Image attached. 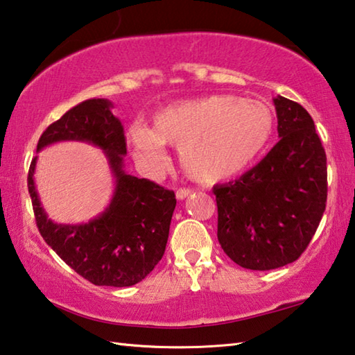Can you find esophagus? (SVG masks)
<instances>
[{"mask_svg": "<svg viewBox=\"0 0 355 355\" xmlns=\"http://www.w3.org/2000/svg\"><path fill=\"white\" fill-rule=\"evenodd\" d=\"M192 189H188V188H180L178 191H177V198L178 200H184V198H188L191 194H192Z\"/></svg>", "mask_w": 355, "mask_h": 355, "instance_id": "esophagus-1", "label": "esophagus"}]
</instances>
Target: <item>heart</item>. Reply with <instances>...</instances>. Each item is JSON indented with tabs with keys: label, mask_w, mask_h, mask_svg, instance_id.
Wrapping results in <instances>:
<instances>
[{
	"label": "heart",
	"mask_w": 355,
	"mask_h": 355,
	"mask_svg": "<svg viewBox=\"0 0 355 355\" xmlns=\"http://www.w3.org/2000/svg\"><path fill=\"white\" fill-rule=\"evenodd\" d=\"M152 128L133 122L127 139L143 163L157 169L164 144L178 147V161L189 178L217 183L237 175L266 149L275 128L270 107L257 99L211 94L182 101L152 114Z\"/></svg>",
	"instance_id": "heart-1"
}]
</instances>
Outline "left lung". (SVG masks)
Masks as SVG:
<instances>
[{
    "mask_svg": "<svg viewBox=\"0 0 355 355\" xmlns=\"http://www.w3.org/2000/svg\"><path fill=\"white\" fill-rule=\"evenodd\" d=\"M279 141L234 182L214 186L217 239L237 266L273 270L298 259L326 209V152L298 102L273 99Z\"/></svg>",
    "mask_w": 355,
    "mask_h": 355,
    "instance_id": "left-lung-1",
    "label": "left lung"
}]
</instances>
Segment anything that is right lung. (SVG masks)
Instances as JSON below:
<instances>
[{"mask_svg":"<svg viewBox=\"0 0 355 355\" xmlns=\"http://www.w3.org/2000/svg\"><path fill=\"white\" fill-rule=\"evenodd\" d=\"M108 99H88L51 124L37 152L62 141H82L104 150L114 177L110 205L87 223H55L35 189L37 157L28 173L35 222L42 237L62 261L94 286L130 287L143 281L164 254L177 200L173 191L124 171V128Z\"/></svg>","mask_w":355,"mask_h":355,"instance_id":"1","label":"right lung"}]
</instances>
